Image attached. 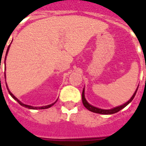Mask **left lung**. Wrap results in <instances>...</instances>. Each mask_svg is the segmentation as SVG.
I'll return each instance as SVG.
<instances>
[{
    "label": "left lung",
    "instance_id": "1",
    "mask_svg": "<svg viewBox=\"0 0 146 146\" xmlns=\"http://www.w3.org/2000/svg\"><path fill=\"white\" fill-rule=\"evenodd\" d=\"M138 90V88H137ZM137 90H135V93L133 94V96H132V98L130 99L129 101H128L127 103H125V104H123V105L120 106H118V107H115V108H113L112 110H101V109H98L96 107H94L93 106H91L90 104H89L87 103V101L85 99V96H84V90L83 91V93H82V101H83V106H85L88 110H90L91 112H93V113H100V114H105V115H110V114H113V113H118L119 111L123 109L124 107H125L126 106L130 103V102H132V100L134 99L135 96V93L137 92Z\"/></svg>",
    "mask_w": 146,
    "mask_h": 146
}]
</instances>
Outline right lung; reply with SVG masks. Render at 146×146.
I'll return each instance as SVG.
<instances>
[{
	"label": "right lung",
	"instance_id": "obj_1",
	"mask_svg": "<svg viewBox=\"0 0 146 146\" xmlns=\"http://www.w3.org/2000/svg\"><path fill=\"white\" fill-rule=\"evenodd\" d=\"M9 47H10V46H8V48H7V50L6 56H7V52H8V50H9ZM5 58H6V56H5ZM4 63H5V60H4ZM4 77H5V73H4ZM6 86H7V83H6ZM7 90H8L9 93H10V95H11V96H12V97L14 98V100H16V101H17L20 105H21V106H24V107L28 108V109H31V110H32V109H33V110H44V109H48V108L51 107L52 106H53V104H54V103H55L56 102H56L54 103H52V104H50V105L45 106H41V107H33V106H28V105H25V104H24V103H22L21 102V101H20V100H17V98L15 97V96H14L13 95V94H12V93H11V92H10V90H9L8 88H7Z\"/></svg>",
	"mask_w": 146,
	"mask_h": 146
}]
</instances>
